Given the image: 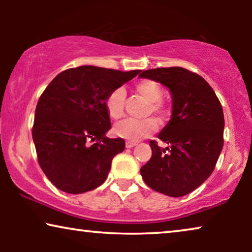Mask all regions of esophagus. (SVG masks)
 <instances>
[{"instance_id":"1","label":"esophagus","mask_w":252,"mask_h":252,"mask_svg":"<svg viewBox=\"0 0 252 252\" xmlns=\"http://www.w3.org/2000/svg\"><path fill=\"white\" fill-rule=\"evenodd\" d=\"M135 146H136L135 142H126V148H133Z\"/></svg>"}]
</instances>
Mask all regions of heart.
<instances>
[{"label": "heart", "instance_id": "obj_1", "mask_svg": "<svg viewBox=\"0 0 252 252\" xmlns=\"http://www.w3.org/2000/svg\"><path fill=\"white\" fill-rule=\"evenodd\" d=\"M134 91L139 96L148 102L144 110V116L154 115L158 122L164 123L166 120L170 109L161 99V88L158 82L150 79H142L135 82ZM126 91L123 87H117L109 93L105 98V109L111 119L118 120L123 118L125 113ZM158 124L154 118L143 120H124L117 124L113 133L120 139L128 142H139L140 140L149 137L157 132Z\"/></svg>", "mask_w": 252, "mask_h": 252}]
</instances>
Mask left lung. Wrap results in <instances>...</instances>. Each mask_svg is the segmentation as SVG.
Wrapping results in <instances>:
<instances>
[{
    "mask_svg": "<svg viewBox=\"0 0 252 252\" xmlns=\"http://www.w3.org/2000/svg\"><path fill=\"white\" fill-rule=\"evenodd\" d=\"M139 75L166 86L173 101L172 118L158 135L167 147L150 141L153 155L141 167V175L154 190L181 197L215 170L223 146L221 103L205 79L187 68H151Z\"/></svg>",
    "mask_w": 252,
    "mask_h": 252,
    "instance_id": "obj_1",
    "label": "left lung"
}]
</instances>
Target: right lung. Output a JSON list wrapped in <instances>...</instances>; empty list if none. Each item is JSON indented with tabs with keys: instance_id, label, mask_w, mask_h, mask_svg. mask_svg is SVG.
I'll list each match as a JSON object with an SVG mask.
<instances>
[{
	"instance_id": "1",
	"label": "right lung",
	"mask_w": 252,
	"mask_h": 252,
	"mask_svg": "<svg viewBox=\"0 0 252 252\" xmlns=\"http://www.w3.org/2000/svg\"><path fill=\"white\" fill-rule=\"evenodd\" d=\"M140 73L85 65L55 77L41 94L32 136L37 161L55 187L68 194L93 190L105 181L112 158L125 149L109 139V93Z\"/></svg>"
}]
</instances>
